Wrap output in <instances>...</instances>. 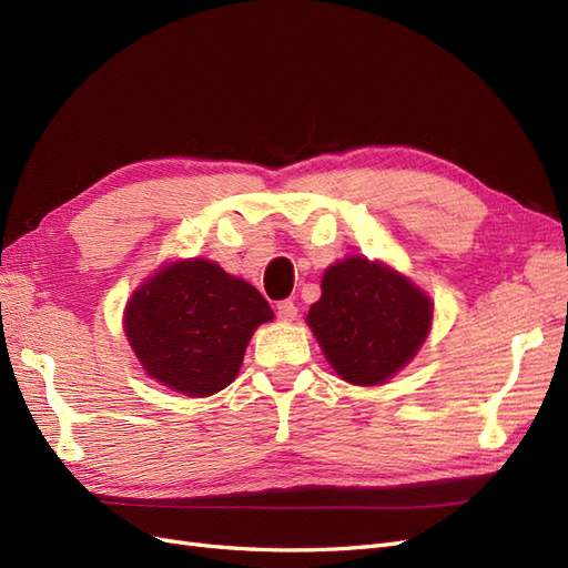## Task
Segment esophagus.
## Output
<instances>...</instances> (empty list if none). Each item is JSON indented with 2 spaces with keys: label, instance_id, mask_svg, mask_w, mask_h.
I'll return each mask as SVG.
<instances>
[{
  "label": "esophagus",
  "instance_id": "1",
  "mask_svg": "<svg viewBox=\"0 0 568 568\" xmlns=\"http://www.w3.org/2000/svg\"><path fill=\"white\" fill-rule=\"evenodd\" d=\"M277 317H280L282 322H294V320L298 317L296 303H294V301H282V303L277 305Z\"/></svg>",
  "mask_w": 568,
  "mask_h": 568
}]
</instances>
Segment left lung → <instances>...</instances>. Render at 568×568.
<instances>
[{
  "instance_id": "1",
  "label": "left lung",
  "mask_w": 568,
  "mask_h": 568,
  "mask_svg": "<svg viewBox=\"0 0 568 568\" xmlns=\"http://www.w3.org/2000/svg\"><path fill=\"white\" fill-rule=\"evenodd\" d=\"M434 320L419 286L363 255L326 267L307 324L326 363L355 386H379L417 355Z\"/></svg>"
}]
</instances>
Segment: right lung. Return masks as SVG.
<instances>
[{
	"mask_svg": "<svg viewBox=\"0 0 568 568\" xmlns=\"http://www.w3.org/2000/svg\"><path fill=\"white\" fill-rule=\"evenodd\" d=\"M261 291L217 263H170L134 291L125 336L151 379L192 398L230 386L253 332L270 322Z\"/></svg>",
	"mask_w": 568,
	"mask_h": 568,
	"instance_id": "1",
	"label": "right lung"
}]
</instances>
